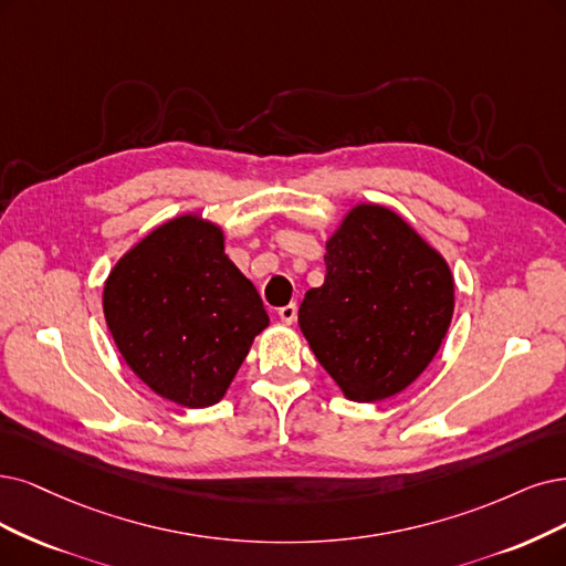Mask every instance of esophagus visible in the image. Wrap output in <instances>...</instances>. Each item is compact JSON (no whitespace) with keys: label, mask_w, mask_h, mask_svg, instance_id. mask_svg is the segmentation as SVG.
Here are the masks:
<instances>
[{"label":"esophagus","mask_w":566,"mask_h":566,"mask_svg":"<svg viewBox=\"0 0 566 566\" xmlns=\"http://www.w3.org/2000/svg\"><path fill=\"white\" fill-rule=\"evenodd\" d=\"M296 317H298V305H296V303H289V305L280 307V319H282L284 324H294Z\"/></svg>","instance_id":"34e87169"}]
</instances>
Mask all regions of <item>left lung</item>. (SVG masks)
<instances>
[{"instance_id":"obj_1","label":"left lung","mask_w":566,"mask_h":566,"mask_svg":"<svg viewBox=\"0 0 566 566\" xmlns=\"http://www.w3.org/2000/svg\"><path fill=\"white\" fill-rule=\"evenodd\" d=\"M326 277L298 324L345 399L375 403L410 387L441 349L454 312L448 261L394 209L354 205L326 240Z\"/></svg>"}]
</instances>
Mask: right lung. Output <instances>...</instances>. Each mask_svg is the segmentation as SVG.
I'll use <instances>...</instances> for the list:
<instances>
[{
    "label": "right lung",
    "instance_id": "obj_1",
    "mask_svg": "<svg viewBox=\"0 0 566 566\" xmlns=\"http://www.w3.org/2000/svg\"><path fill=\"white\" fill-rule=\"evenodd\" d=\"M223 228L202 214L156 226L116 261L102 310L125 364L163 399L219 403L270 319L238 265Z\"/></svg>",
    "mask_w": 566,
    "mask_h": 566
}]
</instances>
